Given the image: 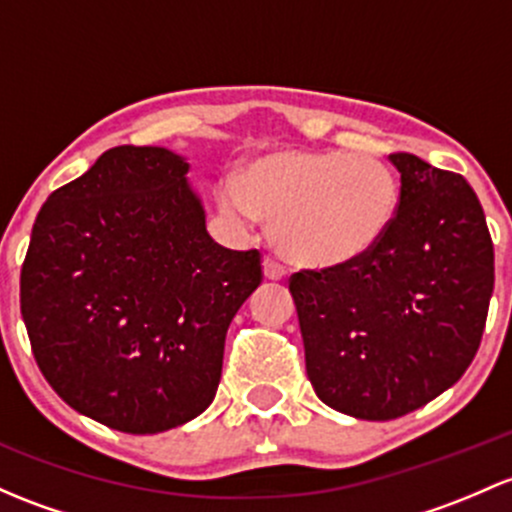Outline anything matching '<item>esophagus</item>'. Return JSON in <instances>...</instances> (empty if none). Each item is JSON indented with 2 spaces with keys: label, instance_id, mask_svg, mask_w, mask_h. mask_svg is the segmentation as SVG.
Returning <instances> with one entry per match:
<instances>
[{
  "label": "esophagus",
  "instance_id": "34e87169",
  "mask_svg": "<svg viewBox=\"0 0 512 512\" xmlns=\"http://www.w3.org/2000/svg\"><path fill=\"white\" fill-rule=\"evenodd\" d=\"M262 267H265V277L272 279V282H279V279H284V267L279 265V262H274L272 257H267V260L262 262Z\"/></svg>",
  "mask_w": 512,
  "mask_h": 512
}]
</instances>
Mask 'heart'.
I'll return each instance as SVG.
<instances>
[{"label": "heart", "instance_id": "b5f03b06", "mask_svg": "<svg viewBox=\"0 0 512 512\" xmlns=\"http://www.w3.org/2000/svg\"><path fill=\"white\" fill-rule=\"evenodd\" d=\"M220 206L238 220H267L287 260L324 270L378 245L400 206V181L378 157L282 149L242 166Z\"/></svg>", "mask_w": 512, "mask_h": 512}]
</instances>
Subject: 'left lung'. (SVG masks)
<instances>
[{
    "label": "left lung",
    "instance_id": "left-lung-1",
    "mask_svg": "<svg viewBox=\"0 0 512 512\" xmlns=\"http://www.w3.org/2000/svg\"><path fill=\"white\" fill-rule=\"evenodd\" d=\"M390 161L400 206L378 245L289 279L316 395L370 422L419 410L466 373L493 294L491 233L464 176L405 152Z\"/></svg>",
    "mask_w": 512,
    "mask_h": 512
}]
</instances>
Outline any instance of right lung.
<instances>
[{"label":"right lung","mask_w":512,"mask_h":512,"mask_svg":"<svg viewBox=\"0 0 512 512\" xmlns=\"http://www.w3.org/2000/svg\"><path fill=\"white\" fill-rule=\"evenodd\" d=\"M186 174L164 147L107 149L46 198L21 267L43 378L117 432H166L211 405L225 333L262 282L260 252L208 235Z\"/></svg>","instance_id":"right-lung-1"}]
</instances>
